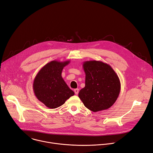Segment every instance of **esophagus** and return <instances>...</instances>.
Returning a JSON list of instances; mask_svg holds the SVG:
<instances>
[{
  "label": "esophagus",
  "instance_id": "1",
  "mask_svg": "<svg viewBox=\"0 0 153 153\" xmlns=\"http://www.w3.org/2000/svg\"><path fill=\"white\" fill-rule=\"evenodd\" d=\"M74 92H75V94L77 95L78 93H79V89H74Z\"/></svg>",
  "mask_w": 153,
  "mask_h": 153
}]
</instances>
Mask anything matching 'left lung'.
<instances>
[{
  "label": "left lung",
  "mask_w": 153,
  "mask_h": 153,
  "mask_svg": "<svg viewBox=\"0 0 153 153\" xmlns=\"http://www.w3.org/2000/svg\"><path fill=\"white\" fill-rule=\"evenodd\" d=\"M85 74V87L79 97L86 108L97 112L107 110L118 99L121 84L118 75L109 64L99 61L83 62Z\"/></svg>",
  "instance_id": "1"
}]
</instances>
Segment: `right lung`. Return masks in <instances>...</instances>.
<instances>
[{
    "mask_svg": "<svg viewBox=\"0 0 153 153\" xmlns=\"http://www.w3.org/2000/svg\"><path fill=\"white\" fill-rule=\"evenodd\" d=\"M69 62V60L52 61L40 69L34 79V94L38 100L48 108H58L74 95L61 76L63 68Z\"/></svg>",
    "mask_w": 153,
    "mask_h": 153,
    "instance_id": "obj_1",
    "label": "right lung"
}]
</instances>
